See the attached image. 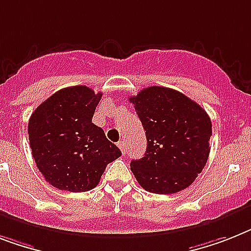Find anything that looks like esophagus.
Returning <instances> with one entry per match:
<instances>
[{
    "label": "esophagus",
    "mask_w": 251,
    "mask_h": 251,
    "mask_svg": "<svg viewBox=\"0 0 251 251\" xmlns=\"http://www.w3.org/2000/svg\"><path fill=\"white\" fill-rule=\"evenodd\" d=\"M118 148L121 149V151L122 152H123V155L126 154V142H124V141H121V142H119V144H118Z\"/></svg>",
    "instance_id": "obj_1"
}]
</instances>
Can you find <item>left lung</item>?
<instances>
[{
	"label": "left lung",
	"instance_id": "obj_1",
	"mask_svg": "<svg viewBox=\"0 0 251 251\" xmlns=\"http://www.w3.org/2000/svg\"><path fill=\"white\" fill-rule=\"evenodd\" d=\"M146 133L144 158L130 171L152 194H176L201 173L210 152L212 122L199 103L183 93L152 86L129 97Z\"/></svg>",
	"mask_w": 251,
	"mask_h": 251
}]
</instances>
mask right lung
I'll return each instance as SVG.
<instances>
[{
    "label": "right lung",
    "mask_w": 251,
    "mask_h": 251,
    "mask_svg": "<svg viewBox=\"0 0 251 251\" xmlns=\"http://www.w3.org/2000/svg\"><path fill=\"white\" fill-rule=\"evenodd\" d=\"M102 93L86 86L66 87L30 115L29 144L37 168L50 185L70 192L97 186L109 163L122 155L92 123Z\"/></svg>",
    "instance_id": "right-lung-1"
}]
</instances>
